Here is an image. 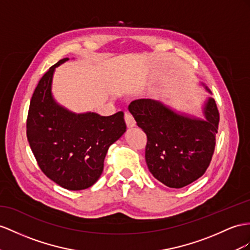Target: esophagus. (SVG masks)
<instances>
[{"mask_svg":"<svg viewBox=\"0 0 250 250\" xmlns=\"http://www.w3.org/2000/svg\"><path fill=\"white\" fill-rule=\"evenodd\" d=\"M125 124H126L127 127H133L136 125L135 119H134V117L130 113H125Z\"/></svg>","mask_w":250,"mask_h":250,"instance_id":"esophagus-1","label":"esophagus"}]
</instances>
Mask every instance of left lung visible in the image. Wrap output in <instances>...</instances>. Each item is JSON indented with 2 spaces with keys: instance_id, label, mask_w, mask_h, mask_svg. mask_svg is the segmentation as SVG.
I'll use <instances>...</instances> for the list:
<instances>
[{
  "instance_id": "8db88e82",
  "label": "left lung",
  "mask_w": 250,
  "mask_h": 250,
  "mask_svg": "<svg viewBox=\"0 0 250 250\" xmlns=\"http://www.w3.org/2000/svg\"><path fill=\"white\" fill-rule=\"evenodd\" d=\"M129 111L146 133V163L157 181L180 189L206 172L220 123L213 98H209L204 107V120L178 115L152 99L132 101Z\"/></svg>"
}]
</instances>
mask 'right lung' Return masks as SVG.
<instances>
[{"label": "right lung", "mask_w": 250, "mask_h": 250, "mask_svg": "<svg viewBox=\"0 0 250 250\" xmlns=\"http://www.w3.org/2000/svg\"><path fill=\"white\" fill-rule=\"evenodd\" d=\"M50 66L35 88L26 120L30 149L41 171L68 190H83L98 181L108 146L125 132L124 113L100 116L74 114L58 105L50 93L55 67Z\"/></svg>", "instance_id": "1"}]
</instances>
